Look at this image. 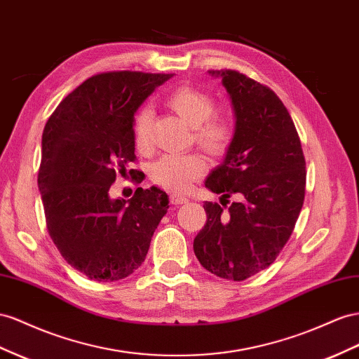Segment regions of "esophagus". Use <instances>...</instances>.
<instances>
[{"instance_id": "1", "label": "esophagus", "mask_w": 359, "mask_h": 359, "mask_svg": "<svg viewBox=\"0 0 359 359\" xmlns=\"http://www.w3.org/2000/svg\"><path fill=\"white\" fill-rule=\"evenodd\" d=\"M170 202L173 203V205H180V203H186V202H189V199H187L186 196L177 195V193H173V195H170Z\"/></svg>"}]
</instances>
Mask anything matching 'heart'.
<instances>
[{
  "label": "heart",
  "instance_id": "1",
  "mask_svg": "<svg viewBox=\"0 0 359 359\" xmlns=\"http://www.w3.org/2000/svg\"><path fill=\"white\" fill-rule=\"evenodd\" d=\"M186 125L201 148L210 154H224L232 140V127L228 121L211 118L215 113V101L207 93L182 87L170 93L166 100ZM154 113L151 107H143L134 118V143L139 151L151 148V123ZM205 170V161L196 154L190 156H164L152 164L151 178L158 186L172 191H186L191 182Z\"/></svg>",
  "mask_w": 359,
  "mask_h": 359
}]
</instances>
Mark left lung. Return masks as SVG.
<instances>
[{"mask_svg":"<svg viewBox=\"0 0 359 359\" xmlns=\"http://www.w3.org/2000/svg\"><path fill=\"white\" fill-rule=\"evenodd\" d=\"M220 79L234 114V134L205 187L240 199L205 202L207 224L193 241L203 269L245 280L273 263L292 236L305 198V158L292 116L273 90L231 69Z\"/></svg>","mask_w":359,"mask_h":359,"instance_id":"1","label":"left lung"}]
</instances>
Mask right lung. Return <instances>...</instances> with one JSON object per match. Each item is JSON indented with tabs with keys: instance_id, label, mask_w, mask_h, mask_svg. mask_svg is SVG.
Wrapping results in <instances>:
<instances>
[{
	"instance_id": "obj_1",
	"label": "right lung",
	"mask_w": 359,
	"mask_h": 359,
	"mask_svg": "<svg viewBox=\"0 0 359 359\" xmlns=\"http://www.w3.org/2000/svg\"><path fill=\"white\" fill-rule=\"evenodd\" d=\"M172 74L93 75L57 105L42 134L39 169L48 232L67 264L89 279L113 283L144 261L154 231L168 212L166 191L139 187L111 199L116 172L134 156V114ZM139 170H130L137 182Z\"/></svg>"
}]
</instances>
